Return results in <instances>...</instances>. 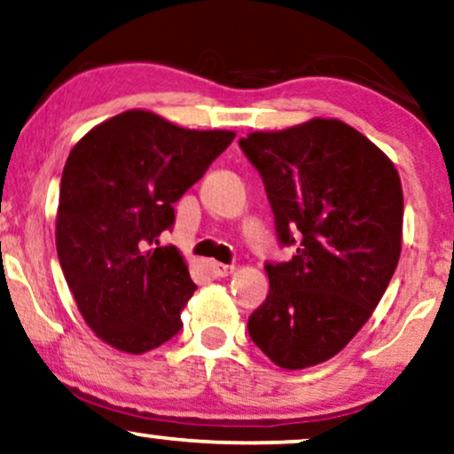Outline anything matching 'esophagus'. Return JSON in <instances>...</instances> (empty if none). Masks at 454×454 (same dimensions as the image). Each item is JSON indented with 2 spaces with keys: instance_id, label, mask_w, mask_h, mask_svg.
<instances>
[{
  "instance_id": "1",
  "label": "esophagus",
  "mask_w": 454,
  "mask_h": 454,
  "mask_svg": "<svg viewBox=\"0 0 454 454\" xmlns=\"http://www.w3.org/2000/svg\"><path fill=\"white\" fill-rule=\"evenodd\" d=\"M232 270H234L232 265H226V263H214V265H211V271H214V274L220 276V278L232 274Z\"/></svg>"
}]
</instances>
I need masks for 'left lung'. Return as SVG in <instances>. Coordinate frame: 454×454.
<instances>
[{
  "label": "left lung",
  "instance_id": "1",
  "mask_svg": "<svg viewBox=\"0 0 454 454\" xmlns=\"http://www.w3.org/2000/svg\"><path fill=\"white\" fill-rule=\"evenodd\" d=\"M239 147L259 172L290 262H265L270 293L251 340L284 370L334 357L376 309L401 257L403 189L376 145L340 120L253 132Z\"/></svg>",
  "mask_w": 454,
  "mask_h": 454
}]
</instances>
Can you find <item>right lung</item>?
Instances as JSON below:
<instances>
[{"label":"right lung","mask_w":454,"mask_h":454,"mask_svg":"<svg viewBox=\"0 0 454 454\" xmlns=\"http://www.w3.org/2000/svg\"><path fill=\"white\" fill-rule=\"evenodd\" d=\"M228 130H189L130 110L95 126L59 180L58 259L84 322L124 353H147L183 328L195 293L172 231L174 203L232 143Z\"/></svg>","instance_id":"add662e5"}]
</instances>
